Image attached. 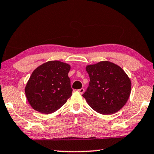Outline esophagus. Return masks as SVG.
I'll use <instances>...</instances> for the list:
<instances>
[{"label":"esophagus","mask_w":154,"mask_h":154,"mask_svg":"<svg viewBox=\"0 0 154 154\" xmlns=\"http://www.w3.org/2000/svg\"><path fill=\"white\" fill-rule=\"evenodd\" d=\"M84 91H85V90H84V88H81V89H79V90H78V92H79L81 94H82L84 92Z\"/></svg>","instance_id":"obj_1"}]
</instances>
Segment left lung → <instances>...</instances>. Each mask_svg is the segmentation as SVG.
Here are the masks:
<instances>
[{"label": "left lung", "mask_w": 154, "mask_h": 154, "mask_svg": "<svg viewBox=\"0 0 154 154\" xmlns=\"http://www.w3.org/2000/svg\"><path fill=\"white\" fill-rule=\"evenodd\" d=\"M90 86L82 95L88 105L98 113L111 115L126 105L131 93V81L118 64L100 61L87 65Z\"/></svg>", "instance_id": "8db88e82"}]
</instances>
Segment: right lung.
<instances>
[{
	"label": "right lung",
	"mask_w": 154,
	"mask_h": 154,
	"mask_svg": "<svg viewBox=\"0 0 154 154\" xmlns=\"http://www.w3.org/2000/svg\"><path fill=\"white\" fill-rule=\"evenodd\" d=\"M69 64L51 60L34 70L25 87L28 103L35 111L52 113L63 106L72 95Z\"/></svg>",
	"instance_id": "add662e5"
}]
</instances>
